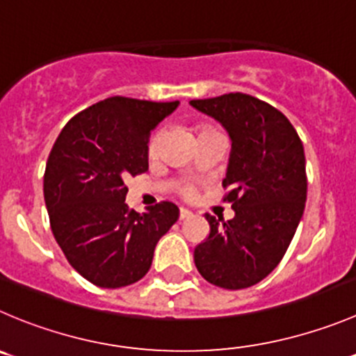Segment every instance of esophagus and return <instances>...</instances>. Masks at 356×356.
I'll return each mask as SVG.
<instances>
[{
  "label": "esophagus",
  "mask_w": 356,
  "mask_h": 356,
  "mask_svg": "<svg viewBox=\"0 0 356 356\" xmlns=\"http://www.w3.org/2000/svg\"><path fill=\"white\" fill-rule=\"evenodd\" d=\"M192 216V211L187 208H180V220H185V218H191Z\"/></svg>",
  "instance_id": "1"
}]
</instances>
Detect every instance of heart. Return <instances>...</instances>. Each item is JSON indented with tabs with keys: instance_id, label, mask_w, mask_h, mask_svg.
<instances>
[{
	"instance_id": "obj_1",
	"label": "heart",
	"mask_w": 356,
	"mask_h": 356,
	"mask_svg": "<svg viewBox=\"0 0 356 356\" xmlns=\"http://www.w3.org/2000/svg\"><path fill=\"white\" fill-rule=\"evenodd\" d=\"M204 133H211V129H201V134H204ZM157 147H159V138L154 136L150 141V147H148V152H150V154H155V152H157ZM185 192H187V194H191L192 188L188 187Z\"/></svg>"
}]
</instances>
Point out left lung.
Wrapping results in <instances>:
<instances>
[{
    "label": "left lung",
    "instance_id": "1",
    "mask_svg": "<svg viewBox=\"0 0 356 356\" xmlns=\"http://www.w3.org/2000/svg\"><path fill=\"white\" fill-rule=\"evenodd\" d=\"M191 106L220 122L231 138L222 185L234 209L227 222L206 215L209 236L195 246V267L220 289H248L280 264L302 218V141L282 111L248 94L194 99Z\"/></svg>",
    "mask_w": 356,
    "mask_h": 356
}]
</instances>
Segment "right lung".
<instances>
[{
    "instance_id": "right-lung-1",
    "label": "right lung",
    "mask_w": 356,
    "mask_h": 356,
    "mask_svg": "<svg viewBox=\"0 0 356 356\" xmlns=\"http://www.w3.org/2000/svg\"><path fill=\"white\" fill-rule=\"evenodd\" d=\"M178 104L108 97L74 115L54 143L43 176L50 227L71 267L96 286L140 282L180 216L169 201L134 211L124 184L147 171L150 133Z\"/></svg>"
}]
</instances>
